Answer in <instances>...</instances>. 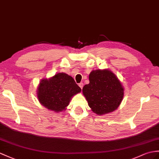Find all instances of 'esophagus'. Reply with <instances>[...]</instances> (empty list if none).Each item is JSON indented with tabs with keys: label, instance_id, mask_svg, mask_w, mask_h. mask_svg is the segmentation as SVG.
I'll return each mask as SVG.
<instances>
[{
	"label": "esophagus",
	"instance_id": "34e87169",
	"mask_svg": "<svg viewBox=\"0 0 159 159\" xmlns=\"http://www.w3.org/2000/svg\"><path fill=\"white\" fill-rule=\"evenodd\" d=\"M79 86L80 87L81 89H82L83 87H84V84H83V83H80V84H79Z\"/></svg>",
	"mask_w": 159,
	"mask_h": 159
}]
</instances>
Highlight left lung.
<instances>
[{
    "mask_svg": "<svg viewBox=\"0 0 159 159\" xmlns=\"http://www.w3.org/2000/svg\"><path fill=\"white\" fill-rule=\"evenodd\" d=\"M89 80L90 83L85 85L82 92L92 111L100 115L117 109L124 90L114 73L108 69H98L90 73Z\"/></svg>",
    "mask_w": 159,
    "mask_h": 159,
    "instance_id": "8db88e82",
    "label": "left lung"
}]
</instances>
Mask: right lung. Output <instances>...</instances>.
Returning a JSON list of instances; mask_svg holds the SVG:
<instances>
[{"label":"right lung","mask_w":159,"mask_h":159,"mask_svg":"<svg viewBox=\"0 0 159 159\" xmlns=\"http://www.w3.org/2000/svg\"><path fill=\"white\" fill-rule=\"evenodd\" d=\"M81 92L73 77L65 73L41 81L38 88L40 102L48 109L59 112L65 109L73 95Z\"/></svg>","instance_id":"1"}]
</instances>
